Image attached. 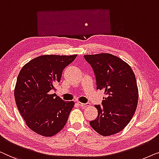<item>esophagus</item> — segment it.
Returning a JSON list of instances; mask_svg holds the SVG:
<instances>
[{"label":"esophagus","mask_w":159,"mask_h":159,"mask_svg":"<svg viewBox=\"0 0 159 159\" xmlns=\"http://www.w3.org/2000/svg\"><path fill=\"white\" fill-rule=\"evenodd\" d=\"M78 104H79L80 107H81L82 108H86V107H89V105H90V104H89V103H86V104H84V103H81V102H78Z\"/></svg>","instance_id":"obj_1"}]
</instances>
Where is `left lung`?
Masks as SVG:
<instances>
[{
  "label": "left lung",
  "instance_id": "1",
  "mask_svg": "<svg viewBox=\"0 0 159 159\" xmlns=\"http://www.w3.org/2000/svg\"><path fill=\"white\" fill-rule=\"evenodd\" d=\"M97 80V89L102 90V107L95 105L98 116L90 125L103 136L122 130L134 115L138 102L135 75L127 62L109 53L84 55Z\"/></svg>",
  "mask_w": 159,
  "mask_h": 159
}]
</instances>
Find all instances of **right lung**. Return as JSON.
Instances as JSON below:
<instances>
[{
  "mask_svg": "<svg viewBox=\"0 0 159 159\" xmlns=\"http://www.w3.org/2000/svg\"><path fill=\"white\" fill-rule=\"evenodd\" d=\"M73 55H42L26 63L18 75L15 101L26 124L45 137L56 135L66 125L74 102L50 94L62 73L75 59Z\"/></svg>",
  "mask_w": 159,
  "mask_h": 159,
  "instance_id": "obj_1",
  "label": "right lung"
}]
</instances>
